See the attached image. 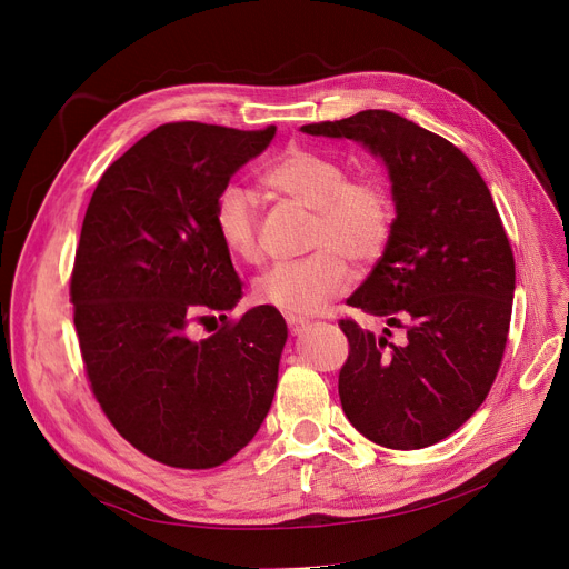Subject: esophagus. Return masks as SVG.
<instances>
[{
	"mask_svg": "<svg viewBox=\"0 0 569 569\" xmlns=\"http://www.w3.org/2000/svg\"><path fill=\"white\" fill-rule=\"evenodd\" d=\"M286 322H288V330H290V335H300L305 327L309 325V320H305V318H300V316H286Z\"/></svg>",
	"mask_w": 569,
	"mask_h": 569,
	"instance_id": "obj_1",
	"label": "esophagus"
}]
</instances>
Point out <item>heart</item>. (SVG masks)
I'll list each match as a JSON object with an SVG mask.
<instances>
[{"label": "heart", "instance_id": "b5f03b06", "mask_svg": "<svg viewBox=\"0 0 569 569\" xmlns=\"http://www.w3.org/2000/svg\"><path fill=\"white\" fill-rule=\"evenodd\" d=\"M267 189L313 209L307 249L311 256L281 262L256 281L262 305L292 316L318 313L352 279V262L376 260L390 242L395 207L380 179L348 177V168L311 149H288L262 174ZM214 226L226 251L247 264L262 260L258 207L249 189L226 184L214 202Z\"/></svg>", "mask_w": 569, "mask_h": 569}]
</instances>
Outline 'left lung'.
<instances>
[{
  "instance_id": "left-lung-1",
  "label": "left lung",
  "mask_w": 569,
  "mask_h": 569,
  "mask_svg": "<svg viewBox=\"0 0 569 569\" xmlns=\"http://www.w3.org/2000/svg\"><path fill=\"white\" fill-rule=\"evenodd\" d=\"M382 157L397 219L390 242L346 305L406 330L401 343L339 327L348 360L339 397L350 425L390 450H422L482 406L510 332L515 256L482 174L450 140L390 110L302 127Z\"/></svg>"
}]
</instances>
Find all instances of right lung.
Instances as JSON below:
<instances>
[{
  "label": "right lung",
  "mask_w": 569,
  "mask_h": 569,
  "mask_svg": "<svg viewBox=\"0 0 569 569\" xmlns=\"http://www.w3.org/2000/svg\"><path fill=\"white\" fill-rule=\"evenodd\" d=\"M274 131L161 124L87 204L69 295L89 390L119 436L172 468L230 461L274 399L286 320L269 305L228 316L242 281L214 226L219 191Z\"/></svg>",
  "instance_id": "add662e5"
}]
</instances>
